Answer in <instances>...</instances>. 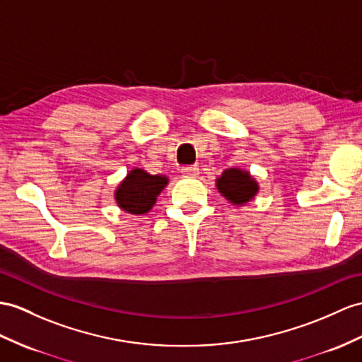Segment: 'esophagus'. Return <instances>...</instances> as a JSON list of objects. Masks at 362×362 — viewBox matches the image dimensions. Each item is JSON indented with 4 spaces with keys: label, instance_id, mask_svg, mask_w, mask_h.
I'll return each mask as SVG.
<instances>
[{
    "label": "esophagus",
    "instance_id": "1",
    "mask_svg": "<svg viewBox=\"0 0 362 362\" xmlns=\"http://www.w3.org/2000/svg\"><path fill=\"white\" fill-rule=\"evenodd\" d=\"M181 172H182V176H186V178H197V176L199 175L198 165H187V167H184Z\"/></svg>",
    "mask_w": 362,
    "mask_h": 362
}]
</instances>
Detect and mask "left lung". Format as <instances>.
<instances>
[{"label": "left lung", "mask_w": 362, "mask_h": 362, "mask_svg": "<svg viewBox=\"0 0 362 362\" xmlns=\"http://www.w3.org/2000/svg\"><path fill=\"white\" fill-rule=\"evenodd\" d=\"M216 189L232 204L244 206L245 202L253 199L259 187L249 172L232 167V169L224 170L221 176H218Z\"/></svg>", "instance_id": "left-lung-1"}]
</instances>
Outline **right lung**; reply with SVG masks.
<instances>
[{
    "label": "right lung",
    "mask_w": 362,
    "mask_h": 362,
    "mask_svg": "<svg viewBox=\"0 0 362 362\" xmlns=\"http://www.w3.org/2000/svg\"><path fill=\"white\" fill-rule=\"evenodd\" d=\"M167 176L151 175L143 169H134L115 190V199L119 209L132 215H144L151 210L156 197L167 186Z\"/></svg>",
    "instance_id": "right-lung-1"
}]
</instances>
